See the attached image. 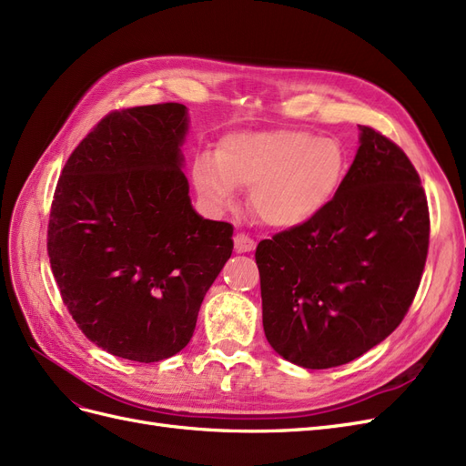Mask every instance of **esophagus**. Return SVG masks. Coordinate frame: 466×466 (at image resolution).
Returning <instances> with one entry per match:
<instances>
[{
    "mask_svg": "<svg viewBox=\"0 0 466 466\" xmlns=\"http://www.w3.org/2000/svg\"><path fill=\"white\" fill-rule=\"evenodd\" d=\"M233 245H235L237 252H250V250H255V247H257V243L252 241V238L245 233H237L233 237Z\"/></svg>",
    "mask_w": 466,
    "mask_h": 466,
    "instance_id": "1",
    "label": "esophagus"
}]
</instances>
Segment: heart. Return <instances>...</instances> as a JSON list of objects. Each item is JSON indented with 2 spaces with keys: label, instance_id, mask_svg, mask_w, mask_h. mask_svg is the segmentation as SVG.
Instances as JSON below:
<instances>
[{
  "label": "heart",
  "instance_id": "1",
  "mask_svg": "<svg viewBox=\"0 0 466 466\" xmlns=\"http://www.w3.org/2000/svg\"><path fill=\"white\" fill-rule=\"evenodd\" d=\"M348 157L334 137L307 130H245L223 136L216 157L198 155L192 185L214 209H225L237 188H250V209L276 229L313 221L340 192Z\"/></svg>",
  "mask_w": 466,
  "mask_h": 466
}]
</instances>
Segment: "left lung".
Wrapping results in <instances>:
<instances>
[{
	"label": "left lung",
	"mask_w": 466,
	"mask_h": 466,
	"mask_svg": "<svg viewBox=\"0 0 466 466\" xmlns=\"http://www.w3.org/2000/svg\"><path fill=\"white\" fill-rule=\"evenodd\" d=\"M428 245V200L414 165L360 126L356 159L332 204L257 247L266 340L305 370L363 356L402 322Z\"/></svg>",
	"instance_id": "8db88e82"
}]
</instances>
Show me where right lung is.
Instances as JSON below:
<instances>
[{
  "mask_svg": "<svg viewBox=\"0 0 466 466\" xmlns=\"http://www.w3.org/2000/svg\"><path fill=\"white\" fill-rule=\"evenodd\" d=\"M187 132L178 103L110 112L54 192L48 257L64 305L93 344L124 360L178 354L233 252V225L192 208Z\"/></svg>",
  "mask_w": 466,
  "mask_h": 466,
  "instance_id": "right-lung-1",
  "label": "right lung"
}]
</instances>
